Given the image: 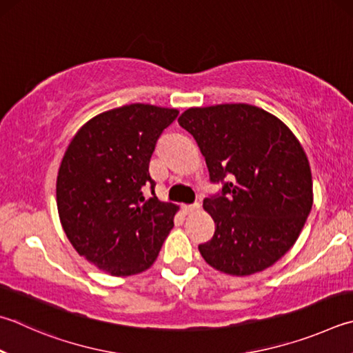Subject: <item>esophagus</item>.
Instances as JSON below:
<instances>
[{
    "instance_id": "34e87169",
    "label": "esophagus",
    "mask_w": 353,
    "mask_h": 353,
    "mask_svg": "<svg viewBox=\"0 0 353 353\" xmlns=\"http://www.w3.org/2000/svg\"><path fill=\"white\" fill-rule=\"evenodd\" d=\"M199 207H201V205L199 203H193V205H183L182 207V211L185 214H191V213H194V211H197L199 210Z\"/></svg>"
}]
</instances>
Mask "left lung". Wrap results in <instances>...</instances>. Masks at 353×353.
<instances>
[{
  "instance_id": "obj_1",
  "label": "left lung",
  "mask_w": 353,
  "mask_h": 353,
  "mask_svg": "<svg viewBox=\"0 0 353 353\" xmlns=\"http://www.w3.org/2000/svg\"><path fill=\"white\" fill-rule=\"evenodd\" d=\"M179 125L197 142L210 181L222 183L203 201L216 230L199 245L202 258L233 276L265 270L293 247L312 210V171L299 140L247 103L190 108Z\"/></svg>"
}]
</instances>
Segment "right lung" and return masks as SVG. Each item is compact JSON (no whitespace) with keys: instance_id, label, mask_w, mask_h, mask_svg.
Segmentation results:
<instances>
[{"instance_id":"1","label":"right lung","mask_w":353,"mask_h":353,"mask_svg":"<svg viewBox=\"0 0 353 353\" xmlns=\"http://www.w3.org/2000/svg\"><path fill=\"white\" fill-rule=\"evenodd\" d=\"M177 115L145 103L101 112L80 128L63 156L57 176L61 227L77 253L112 276L150 268L174 227L179 208L156 197L148 170L157 139Z\"/></svg>"}]
</instances>
